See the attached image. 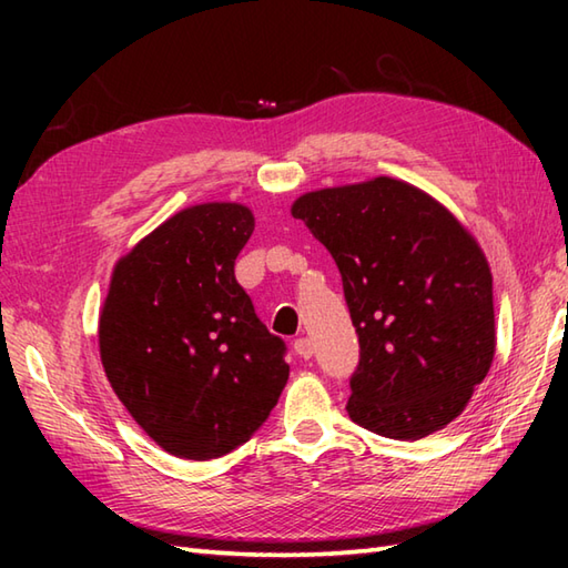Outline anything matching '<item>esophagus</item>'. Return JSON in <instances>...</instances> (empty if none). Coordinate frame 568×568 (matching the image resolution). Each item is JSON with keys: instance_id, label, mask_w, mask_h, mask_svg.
I'll return each instance as SVG.
<instances>
[{"instance_id": "esophagus-1", "label": "esophagus", "mask_w": 568, "mask_h": 568, "mask_svg": "<svg viewBox=\"0 0 568 568\" xmlns=\"http://www.w3.org/2000/svg\"><path fill=\"white\" fill-rule=\"evenodd\" d=\"M293 348H295V354L300 358H312V354H315V346H312V342L307 339V336H300V339H295Z\"/></svg>"}]
</instances>
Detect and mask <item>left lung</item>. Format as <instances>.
<instances>
[{"label": "left lung", "instance_id": "8db88e82", "mask_svg": "<svg viewBox=\"0 0 568 568\" xmlns=\"http://www.w3.org/2000/svg\"><path fill=\"white\" fill-rule=\"evenodd\" d=\"M293 216L342 273L361 346L348 417L390 439L449 425L496 354L493 275L476 239L393 178L307 192Z\"/></svg>", "mask_w": 568, "mask_h": 568}]
</instances>
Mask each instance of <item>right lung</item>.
Returning <instances> with one entry per match:
<instances>
[{
  "label": "right lung",
  "instance_id": "obj_1",
  "mask_svg": "<svg viewBox=\"0 0 568 568\" xmlns=\"http://www.w3.org/2000/svg\"><path fill=\"white\" fill-rule=\"evenodd\" d=\"M253 234L236 202L178 212L116 263L100 315V356L129 415L168 454L192 462L248 442L291 366L236 283Z\"/></svg>",
  "mask_w": 568,
  "mask_h": 568
}]
</instances>
